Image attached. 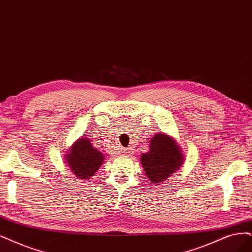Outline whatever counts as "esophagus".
<instances>
[{
	"instance_id": "34e87169",
	"label": "esophagus",
	"mask_w": 252,
	"mask_h": 252,
	"mask_svg": "<svg viewBox=\"0 0 252 252\" xmlns=\"http://www.w3.org/2000/svg\"><path fill=\"white\" fill-rule=\"evenodd\" d=\"M133 151H134V150H133L132 147H127V148H126V150L124 151V153H125L126 155H127V156H128V155L131 156V155L133 154Z\"/></svg>"
}]
</instances>
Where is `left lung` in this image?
<instances>
[{"instance_id": "left-lung-1", "label": "left lung", "mask_w": 252, "mask_h": 252, "mask_svg": "<svg viewBox=\"0 0 252 252\" xmlns=\"http://www.w3.org/2000/svg\"><path fill=\"white\" fill-rule=\"evenodd\" d=\"M140 160L150 183L159 185L181 168L185 155L173 137L158 133L151 139L150 152L142 154Z\"/></svg>"}]
</instances>
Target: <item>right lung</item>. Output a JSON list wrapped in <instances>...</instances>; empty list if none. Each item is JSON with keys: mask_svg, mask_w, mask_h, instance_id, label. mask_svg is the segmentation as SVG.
Listing matches in <instances>:
<instances>
[{"mask_svg": "<svg viewBox=\"0 0 252 252\" xmlns=\"http://www.w3.org/2000/svg\"><path fill=\"white\" fill-rule=\"evenodd\" d=\"M64 160L78 180L89 181L104 163L105 156L93 146L90 138L82 136L64 155Z\"/></svg>", "mask_w": 252, "mask_h": 252, "instance_id": "1", "label": "right lung"}]
</instances>
